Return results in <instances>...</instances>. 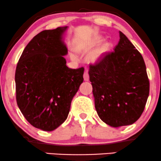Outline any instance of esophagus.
<instances>
[{
	"mask_svg": "<svg viewBox=\"0 0 161 161\" xmlns=\"http://www.w3.org/2000/svg\"><path fill=\"white\" fill-rule=\"evenodd\" d=\"M83 77H84V80L85 81H88L89 79V74H88V70H86L83 74Z\"/></svg>",
	"mask_w": 161,
	"mask_h": 161,
	"instance_id": "1",
	"label": "esophagus"
}]
</instances>
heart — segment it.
I'll use <instances>...</instances> for the list:
<instances>
[{
    "mask_svg": "<svg viewBox=\"0 0 161 161\" xmlns=\"http://www.w3.org/2000/svg\"><path fill=\"white\" fill-rule=\"evenodd\" d=\"M98 40H96L95 42L94 43H96ZM93 43V44H94ZM107 50V46L106 45H102L101 47H100L98 49L96 50L95 51H94L93 53H92L91 56H90V59L92 60V61H95V60H97L98 59L102 56V54L104 53Z\"/></svg>",
    "mask_w": 161,
    "mask_h": 161,
    "instance_id": "obj_1",
    "label": "heart"
}]
</instances>
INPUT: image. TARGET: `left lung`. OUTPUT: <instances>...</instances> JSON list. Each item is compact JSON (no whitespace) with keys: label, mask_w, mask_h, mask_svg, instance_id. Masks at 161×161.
Segmentation results:
<instances>
[{"label":"left lung","mask_w":161,"mask_h":161,"mask_svg":"<svg viewBox=\"0 0 161 161\" xmlns=\"http://www.w3.org/2000/svg\"><path fill=\"white\" fill-rule=\"evenodd\" d=\"M111 52L89 66L96 111L113 127L137 121L145 110L150 83L142 54L123 32Z\"/></svg>","instance_id":"1"}]
</instances>
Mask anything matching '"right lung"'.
<instances>
[{"instance_id": "1", "label": "right lung", "mask_w": 161, "mask_h": 161, "mask_svg": "<svg viewBox=\"0 0 161 161\" xmlns=\"http://www.w3.org/2000/svg\"><path fill=\"white\" fill-rule=\"evenodd\" d=\"M66 27L44 30L24 49L15 73L16 103L37 129L52 131L66 120L83 82L84 67L70 69L61 36Z\"/></svg>"}]
</instances>
